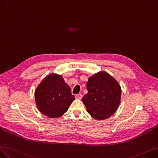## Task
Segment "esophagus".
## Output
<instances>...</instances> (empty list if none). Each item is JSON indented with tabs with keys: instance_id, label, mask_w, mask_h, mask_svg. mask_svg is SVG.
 <instances>
[{
	"instance_id": "esophagus-1",
	"label": "esophagus",
	"mask_w": 158,
	"mask_h": 158,
	"mask_svg": "<svg viewBox=\"0 0 158 158\" xmlns=\"http://www.w3.org/2000/svg\"><path fill=\"white\" fill-rule=\"evenodd\" d=\"M75 97H76V98L77 99H81L82 97V95L81 94H76Z\"/></svg>"
}]
</instances>
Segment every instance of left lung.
Here are the masks:
<instances>
[{"instance_id":"obj_1","label":"left lung","mask_w":158,"mask_h":158,"mask_svg":"<svg viewBox=\"0 0 158 158\" xmlns=\"http://www.w3.org/2000/svg\"><path fill=\"white\" fill-rule=\"evenodd\" d=\"M88 93L82 98L87 111L97 120L110 117L120 102L121 88L118 82L109 73L99 72L89 77Z\"/></svg>"}]
</instances>
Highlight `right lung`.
Masks as SVG:
<instances>
[{
	"label": "right lung",
	"mask_w": 158,
	"mask_h": 158,
	"mask_svg": "<svg viewBox=\"0 0 158 158\" xmlns=\"http://www.w3.org/2000/svg\"><path fill=\"white\" fill-rule=\"evenodd\" d=\"M39 111L49 118H58L68 110L75 97L63 78L56 73L46 77L35 91Z\"/></svg>",
	"instance_id": "obj_1"
}]
</instances>
